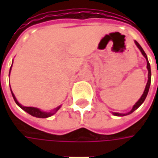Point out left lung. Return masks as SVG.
Segmentation results:
<instances>
[{
	"label": "left lung",
	"instance_id": "1",
	"mask_svg": "<svg viewBox=\"0 0 158 158\" xmlns=\"http://www.w3.org/2000/svg\"><path fill=\"white\" fill-rule=\"evenodd\" d=\"M135 44H136V45L138 46V48L140 50V52H141V53H142V55L144 56H145L146 59V62H147V69H148V81H147V84H146V89H145V90H144L143 95L141 96V97H140V99H139V101H138V102L135 103V105H134L132 110H131L129 113H126V114H121V113H113V114H114V115H116V116H124V115L130 114V113H132L134 111H135V110L137 109V108H138V107H139V106H140V105H141L143 102H144V101H145L146 96H147V94H148V91H149L150 85H151V75H152V73H151V66H150V63H149V62H148L147 56H146V54L145 53V52H144V50L142 49V47L139 45V44L137 41H135Z\"/></svg>",
	"mask_w": 158,
	"mask_h": 158
}]
</instances>
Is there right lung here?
<instances>
[{"mask_svg":"<svg viewBox=\"0 0 158 158\" xmlns=\"http://www.w3.org/2000/svg\"><path fill=\"white\" fill-rule=\"evenodd\" d=\"M11 68H12V67H11ZM10 71H11V69H10ZM10 88H11V87H10ZM11 91H12V90H11ZM12 97H13V99H14V101H15V102L18 104V106H20V107H21L23 110H24L25 112H27V113H29V114L32 115V116L36 117V118H45L51 117L52 114H54V113H45V112H42V111H40L39 108H36V107H31V106H22V105H21L20 103H19V102L17 101L15 96L13 95L12 91ZM59 108H60V106H59V107H57V108L56 109V111H57Z\"/></svg>","mask_w":158,"mask_h":158,"instance_id":"1","label":"right lung"}]
</instances>
